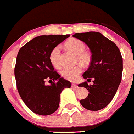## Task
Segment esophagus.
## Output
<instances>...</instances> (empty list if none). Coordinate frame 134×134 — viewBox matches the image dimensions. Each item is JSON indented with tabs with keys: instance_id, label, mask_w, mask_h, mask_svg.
<instances>
[{
	"instance_id": "esophagus-1",
	"label": "esophagus",
	"mask_w": 134,
	"mask_h": 134,
	"mask_svg": "<svg viewBox=\"0 0 134 134\" xmlns=\"http://www.w3.org/2000/svg\"><path fill=\"white\" fill-rule=\"evenodd\" d=\"M71 87H72V88H78V86L77 85H76V84H74V83H72L71 84Z\"/></svg>"
}]
</instances>
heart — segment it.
Here are the masks:
<instances>
[{
  "mask_svg": "<svg viewBox=\"0 0 134 134\" xmlns=\"http://www.w3.org/2000/svg\"><path fill=\"white\" fill-rule=\"evenodd\" d=\"M65 47L67 50L71 51L74 54L77 55L76 60L81 64L84 65H88L90 61L91 55L88 51H86V45L82 41L76 38L69 39L65 43ZM59 54H60V47L58 46H55L53 48L49 55V60L51 63L55 67H59L60 66L59 62ZM82 68L80 65H76L73 67H65L60 71L61 75L66 80L70 81H75L79 77V75L81 73Z\"/></svg>",
  "mask_w": 134,
  "mask_h": 134,
  "instance_id": "obj_1",
  "label": "heart"
}]
</instances>
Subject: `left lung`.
<instances>
[{"label": "left lung", "instance_id": "left-lung-1", "mask_svg": "<svg viewBox=\"0 0 134 134\" xmlns=\"http://www.w3.org/2000/svg\"><path fill=\"white\" fill-rule=\"evenodd\" d=\"M73 37L86 43L92 53L90 67L83 76L90 81L93 79V85H88L87 81L79 85L89 92L88 97L80 102L88 110H101L112 101L122 80L121 53L114 42L100 32L75 33Z\"/></svg>", "mask_w": 134, "mask_h": 134}]
</instances>
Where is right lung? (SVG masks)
<instances>
[{
    "instance_id": "add662e5",
    "label": "right lung",
    "mask_w": 134,
    "mask_h": 134,
    "mask_svg": "<svg viewBox=\"0 0 134 134\" xmlns=\"http://www.w3.org/2000/svg\"><path fill=\"white\" fill-rule=\"evenodd\" d=\"M69 37V35H41L19 51L14 67L16 88L25 104L36 114L53 113L58 108L61 92L71 87L69 81L55 71L49 60L53 48ZM46 80L52 82L50 86L45 83Z\"/></svg>"
}]
</instances>
